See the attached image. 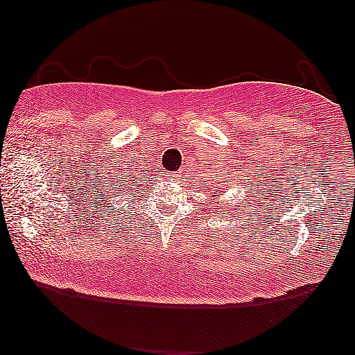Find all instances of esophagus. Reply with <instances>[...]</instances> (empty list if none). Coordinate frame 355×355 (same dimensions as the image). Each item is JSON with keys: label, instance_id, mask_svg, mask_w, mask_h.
<instances>
[{"label": "esophagus", "instance_id": "34e87169", "mask_svg": "<svg viewBox=\"0 0 355 355\" xmlns=\"http://www.w3.org/2000/svg\"><path fill=\"white\" fill-rule=\"evenodd\" d=\"M178 178H179V179H181V176H178Z\"/></svg>", "mask_w": 355, "mask_h": 355}]
</instances>
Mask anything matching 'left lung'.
Returning a JSON list of instances; mask_svg holds the SVG:
<instances>
[{"instance_id": "left-lung-1", "label": "left lung", "mask_w": 355, "mask_h": 355, "mask_svg": "<svg viewBox=\"0 0 355 355\" xmlns=\"http://www.w3.org/2000/svg\"><path fill=\"white\" fill-rule=\"evenodd\" d=\"M218 193H220V192H218Z\"/></svg>"}]
</instances>
